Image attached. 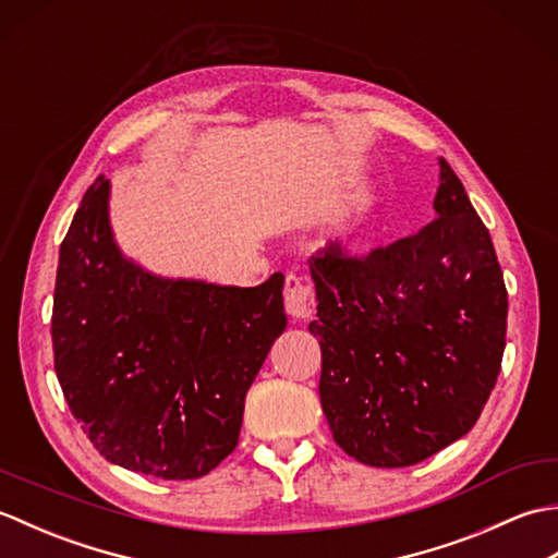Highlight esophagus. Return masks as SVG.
Returning a JSON list of instances; mask_svg holds the SVG:
<instances>
[{
  "mask_svg": "<svg viewBox=\"0 0 558 558\" xmlns=\"http://www.w3.org/2000/svg\"><path fill=\"white\" fill-rule=\"evenodd\" d=\"M282 298H286V312L292 318H310L316 310L314 292L298 276H292V272L286 278V292H282Z\"/></svg>",
  "mask_w": 558,
  "mask_h": 558,
  "instance_id": "esophagus-1",
  "label": "esophagus"
}]
</instances>
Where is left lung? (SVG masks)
<instances>
[{
  "label": "left lung",
  "instance_id": "1",
  "mask_svg": "<svg viewBox=\"0 0 558 558\" xmlns=\"http://www.w3.org/2000/svg\"><path fill=\"white\" fill-rule=\"evenodd\" d=\"M436 220L352 258L312 256L318 396L336 444L372 468H408L465 436L506 348L504 272L465 186L441 158Z\"/></svg>",
  "mask_w": 558,
  "mask_h": 558
}]
</instances>
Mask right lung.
Segmentation results:
<instances>
[{
  "label": "right lung",
  "mask_w": 558,
  "mask_h": 558,
  "mask_svg": "<svg viewBox=\"0 0 558 558\" xmlns=\"http://www.w3.org/2000/svg\"><path fill=\"white\" fill-rule=\"evenodd\" d=\"M280 272L256 288L160 278L110 228V180L83 196L59 246L54 372L102 458L160 480H196L228 458L244 398L286 330Z\"/></svg>",
  "instance_id": "right-lung-1"
}]
</instances>
